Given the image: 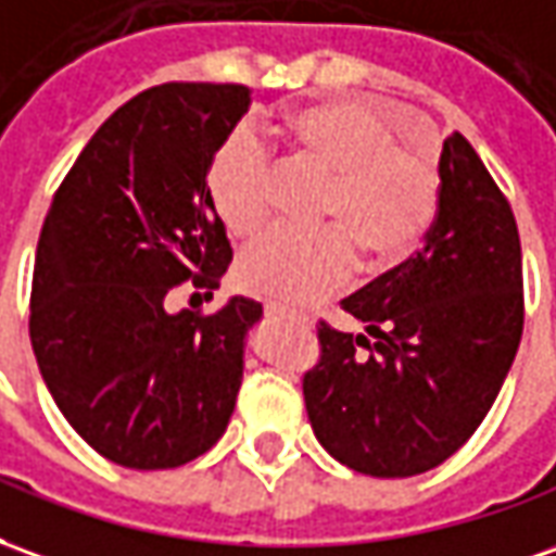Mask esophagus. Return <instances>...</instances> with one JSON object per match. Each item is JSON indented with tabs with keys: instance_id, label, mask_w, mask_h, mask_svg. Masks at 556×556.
<instances>
[{
	"instance_id": "esophagus-1",
	"label": "esophagus",
	"mask_w": 556,
	"mask_h": 556,
	"mask_svg": "<svg viewBox=\"0 0 556 556\" xmlns=\"http://www.w3.org/2000/svg\"><path fill=\"white\" fill-rule=\"evenodd\" d=\"M263 312H266V317H300V320H305V315H296V312H290V308L278 305V302H266Z\"/></svg>"
}]
</instances>
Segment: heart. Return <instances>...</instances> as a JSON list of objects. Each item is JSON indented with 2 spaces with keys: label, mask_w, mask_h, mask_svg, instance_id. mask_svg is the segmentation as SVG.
<instances>
[{
  "label": "heart",
  "mask_w": 556,
  "mask_h": 556,
  "mask_svg": "<svg viewBox=\"0 0 556 556\" xmlns=\"http://www.w3.org/2000/svg\"><path fill=\"white\" fill-rule=\"evenodd\" d=\"M293 163L327 172L317 232L275 229L241 260V285L275 302H315L351 281L363 251L400 263L432 229L442 178L427 151L396 144V129L372 105L324 99L281 124ZM205 190L229 236L254 239L269 224L275 175L266 148L248 132L229 136L208 160Z\"/></svg>",
  "instance_id": "heart-1"
}]
</instances>
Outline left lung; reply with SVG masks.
<instances>
[{
	"label": "left lung",
	"instance_id": "1",
	"mask_svg": "<svg viewBox=\"0 0 556 556\" xmlns=\"http://www.w3.org/2000/svg\"><path fill=\"white\" fill-rule=\"evenodd\" d=\"M427 244L342 300L366 336L317 324L320 359L302 378L317 442L375 478L430 472L488 417L523 332L515 214L460 132L439 160Z\"/></svg>",
	"mask_w": 556,
	"mask_h": 556
}]
</instances>
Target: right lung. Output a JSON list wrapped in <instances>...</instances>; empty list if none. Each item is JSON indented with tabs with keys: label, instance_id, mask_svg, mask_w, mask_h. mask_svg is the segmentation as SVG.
I'll return each mask as SVG.
<instances>
[{
	"label": "right lung",
	"instance_id": "1",
	"mask_svg": "<svg viewBox=\"0 0 556 556\" xmlns=\"http://www.w3.org/2000/svg\"><path fill=\"white\" fill-rule=\"evenodd\" d=\"M248 105L244 84L132 96L68 168L38 236L29 339L41 378L80 439L126 469L197 460L236 408L263 305L172 312V293L190 280L212 296L232 263L205 168Z\"/></svg>",
	"mask_w": 556,
	"mask_h": 556
}]
</instances>
